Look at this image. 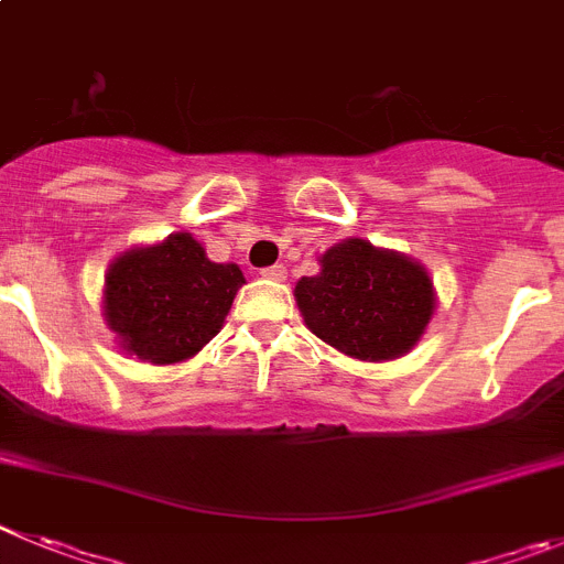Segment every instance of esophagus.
I'll list each match as a JSON object with an SVG mask.
<instances>
[{
	"label": "esophagus",
	"mask_w": 564,
	"mask_h": 564,
	"mask_svg": "<svg viewBox=\"0 0 564 564\" xmlns=\"http://www.w3.org/2000/svg\"><path fill=\"white\" fill-rule=\"evenodd\" d=\"M262 276H265V279H273V282H282V279H285V265H279V262H276V265H268V268H262Z\"/></svg>",
	"instance_id": "obj_1"
}]
</instances>
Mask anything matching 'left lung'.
I'll use <instances>...</instances> for the list:
<instances>
[{
	"label": "left lung",
	"mask_w": 564,
	"mask_h": 564,
	"mask_svg": "<svg viewBox=\"0 0 564 564\" xmlns=\"http://www.w3.org/2000/svg\"><path fill=\"white\" fill-rule=\"evenodd\" d=\"M304 322L322 340L360 360L408 352L433 316V282L408 257L344 240L322 257L318 276L296 282Z\"/></svg>",
	"instance_id": "1"
}]
</instances>
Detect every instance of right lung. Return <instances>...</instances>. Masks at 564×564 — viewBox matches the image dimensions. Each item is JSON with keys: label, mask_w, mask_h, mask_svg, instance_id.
Wrapping results in <instances>:
<instances>
[{"label": "right lung", "mask_w": 564, "mask_h": 564, "mask_svg": "<svg viewBox=\"0 0 564 564\" xmlns=\"http://www.w3.org/2000/svg\"><path fill=\"white\" fill-rule=\"evenodd\" d=\"M242 282L240 268L206 260L200 242L181 231L113 260L106 322L139 360L178 364L220 333Z\"/></svg>", "instance_id": "1"}]
</instances>
